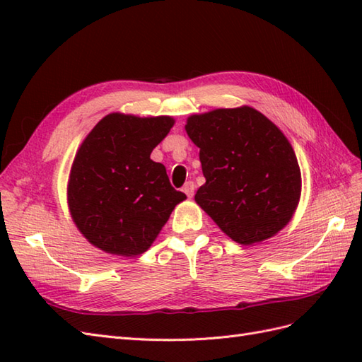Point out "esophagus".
<instances>
[{
  "label": "esophagus",
  "instance_id": "esophagus-1",
  "mask_svg": "<svg viewBox=\"0 0 362 362\" xmlns=\"http://www.w3.org/2000/svg\"><path fill=\"white\" fill-rule=\"evenodd\" d=\"M194 189H196V185H194V182H191V180L183 185V193H185L188 197H193Z\"/></svg>",
  "mask_w": 362,
  "mask_h": 362
}]
</instances>
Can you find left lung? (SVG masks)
Segmentation results:
<instances>
[{
    "label": "left lung",
    "mask_w": 362,
    "mask_h": 362,
    "mask_svg": "<svg viewBox=\"0 0 362 362\" xmlns=\"http://www.w3.org/2000/svg\"><path fill=\"white\" fill-rule=\"evenodd\" d=\"M187 134L199 149L205 183L196 202L240 244L264 241L288 224L302 177L294 149L252 107L193 115Z\"/></svg>",
    "instance_id": "8db88e82"
}]
</instances>
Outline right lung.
Returning a JSON list of instances; mask_svg holds the SVG:
<instances>
[{
    "instance_id": "right-lung-1",
    "label": "right lung",
    "mask_w": 362,
    "mask_h": 362,
    "mask_svg": "<svg viewBox=\"0 0 362 362\" xmlns=\"http://www.w3.org/2000/svg\"><path fill=\"white\" fill-rule=\"evenodd\" d=\"M174 126L169 117L107 115L76 153L68 205L87 240L107 253L146 252L187 196L168 179L151 152Z\"/></svg>"
}]
</instances>
